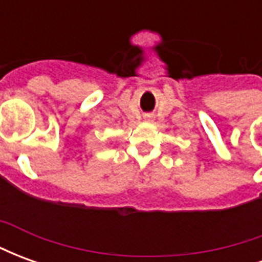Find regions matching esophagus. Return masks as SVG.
<instances>
[{
    "instance_id": "34e87169",
    "label": "esophagus",
    "mask_w": 262,
    "mask_h": 262,
    "mask_svg": "<svg viewBox=\"0 0 262 262\" xmlns=\"http://www.w3.org/2000/svg\"><path fill=\"white\" fill-rule=\"evenodd\" d=\"M144 119L150 120V119H151V116H148V115H147V116H144Z\"/></svg>"
}]
</instances>
